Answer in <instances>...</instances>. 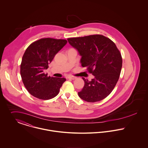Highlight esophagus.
<instances>
[{"mask_svg": "<svg viewBox=\"0 0 148 148\" xmlns=\"http://www.w3.org/2000/svg\"><path fill=\"white\" fill-rule=\"evenodd\" d=\"M68 78H69V79H72V80H74V79H75L77 78V77H74V76H70V77H68Z\"/></svg>", "mask_w": 148, "mask_h": 148, "instance_id": "esophagus-1", "label": "esophagus"}]
</instances>
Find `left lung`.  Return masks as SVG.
<instances>
[{
    "instance_id": "obj_1",
    "label": "left lung",
    "mask_w": 148,
    "mask_h": 148,
    "mask_svg": "<svg viewBox=\"0 0 148 148\" xmlns=\"http://www.w3.org/2000/svg\"><path fill=\"white\" fill-rule=\"evenodd\" d=\"M69 44L81 55L82 67L94 76L88 81L82 78L84 85L78 92L87 102L100 101L108 96L119 80L122 57L115 43L100 34L67 38Z\"/></svg>"
}]
</instances>
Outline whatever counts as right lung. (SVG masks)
<instances>
[{"label":"right lung","instance_id":"1","mask_svg":"<svg viewBox=\"0 0 148 148\" xmlns=\"http://www.w3.org/2000/svg\"><path fill=\"white\" fill-rule=\"evenodd\" d=\"M67 42L66 40L44 38L33 42L25 50L20 74L24 86L33 97L48 100L58 94L66 79L48 77L44 71Z\"/></svg>","mask_w":148,"mask_h":148}]
</instances>
